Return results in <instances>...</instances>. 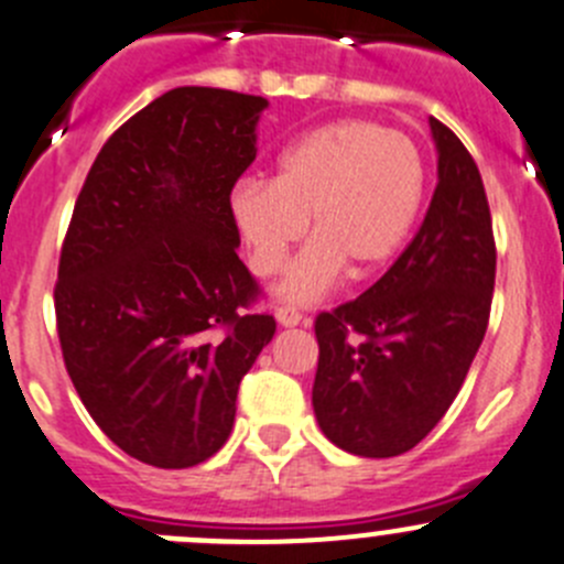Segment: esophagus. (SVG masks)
<instances>
[{
    "label": "esophagus",
    "mask_w": 564,
    "mask_h": 564,
    "mask_svg": "<svg viewBox=\"0 0 564 564\" xmlns=\"http://www.w3.org/2000/svg\"><path fill=\"white\" fill-rule=\"evenodd\" d=\"M273 318L279 326H299L304 324V315L296 307H276L273 310Z\"/></svg>",
    "instance_id": "obj_1"
}]
</instances>
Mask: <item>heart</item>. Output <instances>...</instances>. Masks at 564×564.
Masks as SVG:
<instances>
[{
  "label": "heart",
  "mask_w": 564,
  "mask_h": 564,
  "mask_svg": "<svg viewBox=\"0 0 564 564\" xmlns=\"http://www.w3.org/2000/svg\"><path fill=\"white\" fill-rule=\"evenodd\" d=\"M423 202V160L404 132L346 118L315 127L276 160L273 180L251 176L232 191L229 210L257 276H273L313 229L315 240L291 262L279 299L313 304L340 273L362 279L393 262Z\"/></svg>",
  "instance_id": "b5f03b06"
}]
</instances>
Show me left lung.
<instances>
[{
    "mask_svg": "<svg viewBox=\"0 0 564 564\" xmlns=\"http://www.w3.org/2000/svg\"><path fill=\"white\" fill-rule=\"evenodd\" d=\"M429 127L437 187L421 229L377 285L315 321V417L357 457H399L437 426L490 318L496 243L481 174L446 124Z\"/></svg>",
    "mask_w": 564,
    "mask_h": 564,
    "instance_id": "left-lung-1",
    "label": "left lung"
}]
</instances>
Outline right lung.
Masks as SVG:
<instances>
[{
    "instance_id": "1",
    "label": "right lung",
    "mask_w": 564,
    "mask_h": 564,
    "mask_svg": "<svg viewBox=\"0 0 564 564\" xmlns=\"http://www.w3.org/2000/svg\"><path fill=\"white\" fill-rule=\"evenodd\" d=\"M268 99L185 85L118 127L74 205L55 288L66 371L101 432L154 468L227 443L271 315H240L229 193L257 158Z\"/></svg>"
}]
</instances>
